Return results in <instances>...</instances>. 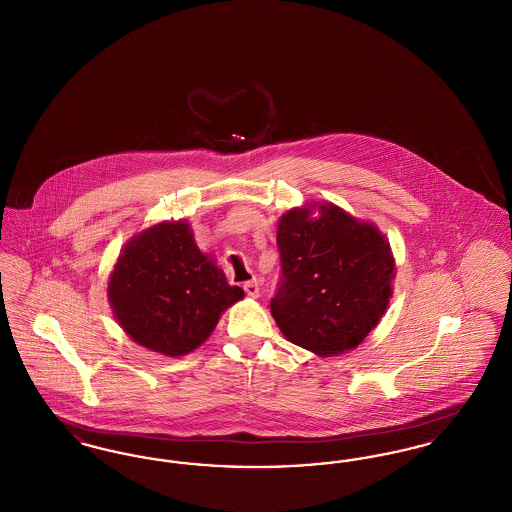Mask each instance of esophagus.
I'll return each instance as SVG.
<instances>
[{
    "label": "esophagus",
    "instance_id": "esophagus-1",
    "mask_svg": "<svg viewBox=\"0 0 512 512\" xmlns=\"http://www.w3.org/2000/svg\"><path fill=\"white\" fill-rule=\"evenodd\" d=\"M244 290L249 297H253V299H257L259 295H261V288H259V282H257V278H253V280H249V282H245Z\"/></svg>",
    "mask_w": 512,
    "mask_h": 512
}]
</instances>
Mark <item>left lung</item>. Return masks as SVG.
<instances>
[{
	"instance_id": "obj_1",
	"label": "left lung",
	"mask_w": 512,
	"mask_h": 512,
	"mask_svg": "<svg viewBox=\"0 0 512 512\" xmlns=\"http://www.w3.org/2000/svg\"><path fill=\"white\" fill-rule=\"evenodd\" d=\"M276 244L282 276L270 313L280 332L320 357L355 349L393 293L386 236L334 203H309L280 217Z\"/></svg>"
}]
</instances>
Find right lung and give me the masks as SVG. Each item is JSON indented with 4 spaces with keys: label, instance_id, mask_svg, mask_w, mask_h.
<instances>
[{
    "label": "right lung",
    "instance_id": "right-lung-1",
    "mask_svg": "<svg viewBox=\"0 0 512 512\" xmlns=\"http://www.w3.org/2000/svg\"><path fill=\"white\" fill-rule=\"evenodd\" d=\"M107 297L132 340L180 357L211 336L244 290L230 286L215 259L199 251L186 220H172L149 226L122 247Z\"/></svg>",
    "mask_w": 512,
    "mask_h": 512
}]
</instances>
